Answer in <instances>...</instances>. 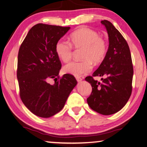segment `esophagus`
Wrapping results in <instances>:
<instances>
[{"mask_svg":"<svg viewBox=\"0 0 147 147\" xmlns=\"http://www.w3.org/2000/svg\"><path fill=\"white\" fill-rule=\"evenodd\" d=\"M76 80H77V82H80L82 80V78H80V76H76Z\"/></svg>","mask_w":147,"mask_h":147,"instance_id":"esophagus-1","label":"esophagus"}]
</instances>
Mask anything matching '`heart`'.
<instances>
[{"label": "heart", "mask_w": 147, "mask_h": 147, "mask_svg": "<svg viewBox=\"0 0 147 147\" xmlns=\"http://www.w3.org/2000/svg\"><path fill=\"white\" fill-rule=\"evenodd\" d=\"M71 44L59 40L55 46L57 56L65 63L70 61L73 54L72 46L84 48L80 61H73L63 67L64 73L74 76L88 74L92 69V61L99 63L105 58L107 45L105 41L100 38L97 32L88 28H82L74 31L70 36Z\"/></svg>", "instance_id": "b5f03b06"}]
</instances>
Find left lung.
I'll list each match as a JSON object with an SVG mask.
<instances>
[{"mask_svg":"<svg viewBox=\"0 0 147 147\" xmlns=\"http://www.w3.org/2000/svg\"><path fill=\"white\" fill-rule=\"evenodd\" d=\"M109 38L106 56L93 76H104L102 82L87 76L86 81L92 86V93L87 99L88 105L98 113L112 115L125 106L131 93L134 69L127 42L110 22L104 20Z\"/></svg>","mask_w":147,"mask_h":147,"instance_id":"obj_1","label":"left lung"}]
</instances>
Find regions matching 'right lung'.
Instances as JSON below:
<instances>
[{"label": "right lung", "instance_id": "right-lung-1", "mask_svg": "<svg viewBox=\"0 0 147 147\" xmlns=\"http://www.w3.org/2000/svg\"><path fill=\"white\" fill-rule=\"evenodd\" d=\"M70 27L38 24L30 30L20 47L17 76L20 96L32 113L49 118L63 108L77 81L69 74L58 80L61 63L55 46ZM55 79L53 85L48 82Z\"/></svg>", "mask_w": 147, "mask_h": 147}]
</instances>
